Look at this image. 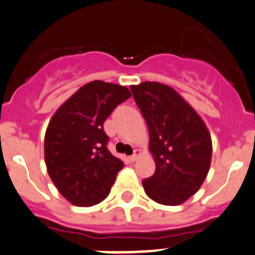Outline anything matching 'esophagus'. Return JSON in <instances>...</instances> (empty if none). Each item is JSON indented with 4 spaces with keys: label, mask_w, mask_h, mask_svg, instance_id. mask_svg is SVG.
<instances>
[{
    "label": "esophagus",
    "mask_w": 255,
    "mask_h": 255,
    "mask_svg": "<svg viewBox=\"0 0 255 255\" xmlns=\"http://www.w3.org/2000/svg\"><path fill=\"white\" fill-rule=\"evenodd\" d=\"M140 156V151H139V150H135V152H134V154H132L131 155V156H129V157H128V159H129V161H136V160H137V157H139Z\"/></svg>",
    "instance_id": "34e87169"
}]
</instances>
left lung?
Returning a JSON list of instances; mask_svg holds the SVG:
<instances>
[{
    "label": "left lung",
    "mask_w": 255,
    "mask_h": 255,
    "mask_svg": "<svg viewBox=\"0 0 255 255\" xmlns=\"http://www.w3.org/2000/svg\"><path fill=\"white\" fill-rule=\"evenodd\" d=\"M131 93L147 129L154 175L142 181L146 195L162 205H179L204 183L212 161V137L196 111L173 87L145 81Z\"/></svg>",
    "instance_id": "1"
}]
</instances>
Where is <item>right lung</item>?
Segmentation results:
<instances>
[{
	"mask_svg": "<svg viewBox=\"0 0 255 255\" xmlns=\"http://www.w3.org/2000/svg\"><path fill=\"white\" fill-rule=\"evenodd\" d=\"M131 96L121 85L91 81L67 99L45 134V161L57 190L76 207H93L109 195L124 162L108 149L104 123Z\"/></svg>",
	"mask_w": 255,
	"mask_h": 255,
	"instance_id": "1",
	"label": "right lung"
}]
</instances>
